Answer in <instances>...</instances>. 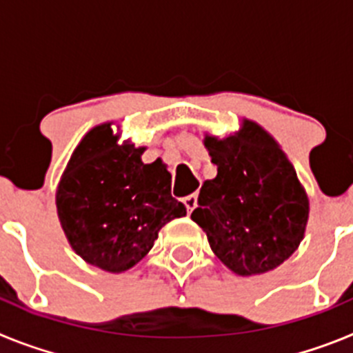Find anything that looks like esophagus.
<instances>
[{
    "label": "esophagus",
    "mask_w": 353,
    "mask_h": 353,
    "mask_svg": "<svg viewBox=\"0 0 353 353\" xmlns=\"http://www.w3.org/2000/svg\"><path fill=\"white\" fill-rule=\"evenodd\" d=\"M182 201H183V205H185L187 212H192L196 207H198V194H196V192H192V194L185 196Z\"/></svg>",
    "instance_id": "1"
}]
</instances>
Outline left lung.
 I'll list each match as a JSON object with an SVG mask.
<instances>
[{"instance_id":"8db88e82","label":"left lung","mask_w":353,"mask_h":353,"mask_svg":"<svg viewBox=\"0 0 353 353\" xmlns=\"http://www.w3.org/2000/svg\"><path fill=\"white\" fill-rule=\"evenodd\" d=\"M217 176L201 185L191 219L212 251L239 276H256L288 260L310 217V199L295 168L258 123L242 121L228 138L205 136Z\"/></svg>"}]
</instances>
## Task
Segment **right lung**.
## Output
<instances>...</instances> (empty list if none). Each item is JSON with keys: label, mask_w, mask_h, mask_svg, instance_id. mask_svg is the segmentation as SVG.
<instances>
[{"label": "right lung", "mask_w": 353, "mask_h": 353, "mask_svg": "<svg viewBox=\"0 0 353 353\" xmlns=\"http://www.w3.org/2000/svg\"><path fill=\"white\" fill-rule=\"evenodd\" d=\"M143 146L118 143L111 121L90 130L74 150L56 191L68 244L86 263L123 272L154 248L161 228L187 214L171 196L162 162L145 164Z\"/></svg>", "instance_id": "obj_1"}]
</instances>
